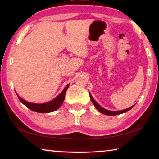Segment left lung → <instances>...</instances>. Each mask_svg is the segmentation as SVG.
<instances>
[{
	"instance_id": "left-lung-1",
	"label": "left lung",
	"mask_w": 159,
	"mask_h": 159,
	"mask_svg": "<svg viewBox=\"0 0 159 159\" xmlns=\"http://www.w3.org/2000/svg\"><path fill=\"white\" fill-rule=\"evenodd\" d=\"M90 98L91 99V101H92V102L94 104V106L95 107V108L98 110V111L99 112H101L102 114H105V115H108V116H115V115H118V114H123V113H125V112H127L128 111H129V110L131 109L133 107H134L132 106L130 107V108H128L126 109H124V110H121V111H109V110H107V109H104L103 107H102L99 104H98V103H97L96 101L94 99V98L92 97V95H91V94L90 93Z\"/></svg>"
}]
</instances>
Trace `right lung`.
Segmentation results:
<instances>
[{
	"label": "right lung",
	"instance_id": "1",
	"mask_svg": "<svg viewBox=\"0 0 159 159\" xmlns=\"http://www.w3.org/2000/svg\"><path fill=\"white\" fill-rule=\"evenodd\" d=\"M69 84L67 85L64 89L62 90L60 95L56 97L55 99H53L52 100L47 102V103L44 104H34L31 103V102H26L25 99L20 98L18 96V98L20 99V102L23 104L28 107L29 109H31V111L39 112V113H50L55 111L57 110L59 107H60L61 104L63 103L64 100V97H65V94L67 89H68Z\"/></svg>",
	"mask_w": 159,
	"mask_h": 159
}]
</instances>
